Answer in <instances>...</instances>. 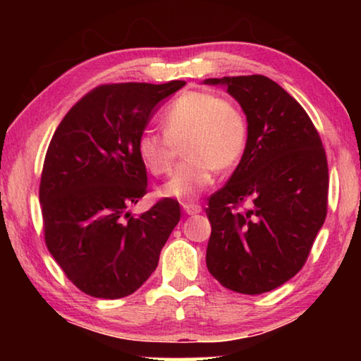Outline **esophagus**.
<instances>
[{"instance_id":"esophagus-1","label":"esophagus","mask_w":361,"mask_h":361,"mask_svg":"<svg viewBox=\"0 0 361 361\" xmlns=\"http://www.w3.org/2000/svg\"><path fill=\"white\" fill-rule=\"evenodd\" d=\"M184 207V212L189 215H195V214H200L202 212V207L199 204H194V202H189V204H182Z\"/></svg>"}]
</instances>
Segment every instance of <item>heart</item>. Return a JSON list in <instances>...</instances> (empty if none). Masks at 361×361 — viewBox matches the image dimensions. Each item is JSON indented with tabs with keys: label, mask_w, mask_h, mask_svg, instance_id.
<instances>
[{
	"label": "heart",
	"mask_w": 361,
	"mask_h": 361,
	"mask_svg": "<svg viewBox=\"0 0 361 361\" xmlns=\"http://www.w3.org/2000/svg\"><path fill=\"white\" fill-rule=\"evenodd\" d=\"M162 130H145L136 141L137 156L152 176H169L179 146L185 159L164 185V194L189 202L214 182L215 169L226 171L243 156L248 123L243 111L219 93L187 90L162 113Z\"/></svg>",
	"instance_id": "b5f03b06"
}]
</instances>
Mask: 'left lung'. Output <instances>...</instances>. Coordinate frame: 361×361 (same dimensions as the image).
<instances>
[{
	"label": "left lung",
	"instance_id": "obj_1",
	"mask_svg": "<svg viewBox=\"0 0 361 361\" xmlns=\"http://www.w3.org/2000/svg\"><path fill=\"white\" fill-rule=\"evenodd\" d=\"M205 83H225L248 121L243 157L205 209L212 225L207 268L235 293H269L302 269L327 216L322 140L304 108L268 77Z\"/></svg>",
	"mask_w": 361,
	"mask_h": 361
}]
</instances>
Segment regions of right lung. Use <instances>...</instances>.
<instances>
[{"label": "right lung", "instance_id": "right-lung-1", "mask_svg": "<svg viewBox=\"0 0 361 361\" xmlns=\"http://www.w3.org/2000/svg\"><path fill=\"white\" fill-rule=\"evenodd\" d=\"M184 80L103 83L73 105L44 159L41 200L49 253L82 293L126 298L156 269L179 202L164 197L141 215L128 209L147 194L136 141L157 103Z\"/></svg>", "mask_w": 361, "mask_h": 361}]
</instances>
